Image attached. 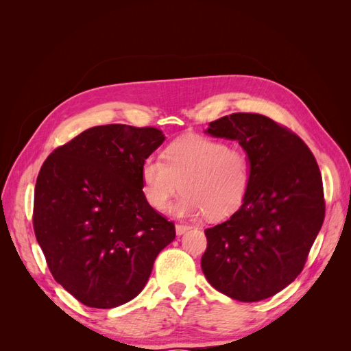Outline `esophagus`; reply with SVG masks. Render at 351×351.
<instances>
[{
  "instance_id": "1",
  "label": "esophagus",
  "mask_w": 351,
  "mask_h": 351,
  "mask_svg": "<svg viewBox=\"0 0 351 351\" xmlns=\"http://www.w3.org/2000/svg\"><path fill=\"white\" fill-rule=\"evenodd\" d=\"M189 228H190L189 226H184V224H177V226H176V232H177V236H182V234H184V232H186Z\"/></svg>"
}]
</instances>
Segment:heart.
<instances>
[{
  "label": "heart",
  "mask_w": 351,
  "mask_h": 351,
  "mask_svg": "<svg viewBox=\"0 0 351 351\" xmlns=\"http://www.w3.org/2000/svg\"><path fill=\"white\" fill-rule=\"evenodd\" d=\"M165 161L147 156L141 168L143 193L154 209L165 210L169 200L183 196L173 206L182 217L222 219L234 214L247 196L252 178L247 155L230 149L209 137H183L169 145Z\"/></svg>",
  "instance_id": "b5f03b06"
}]
</instances>
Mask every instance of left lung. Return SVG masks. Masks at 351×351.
<instances>
[{
	"label": "left lung",
	"instance_id": "8db88e82",
	"mask_svg": "<svg viewBox=\"0 0 351 351\" xmlns=\"http://www.w3.org/2000/svg\"><path fill=\"white\" fill-rule=\"evenodd\" d=\"M205 133L239 142L250 161L252 178L240 209L205 230L202 271L231 299H268L302 272L322 227L319 167L299 136L261 114L221 117Z\"/></svg>",
	"mask_w": 351,
	"mask_h": 351
}]
</instances>
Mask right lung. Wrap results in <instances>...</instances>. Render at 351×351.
<instances>
[{
  "instance_id": "obj_1",
  "label": "right lung",
  "mask_w": 351,
  "mask_h": 351,
  "mask_svg": "<svg viewBox=\"0 0 351 351\" xmlns=\"http://www.w3.org/2000/svg\"><path fill=\"white\" fill-rule=\"evenodd\" d=\"M164 141L154 127L98 125L42 165L35 236L52 277L80 303L112 309L134 299L158 253L176 239L173 222L142 190V164Z\"/></svg>"
}]
</instances>
